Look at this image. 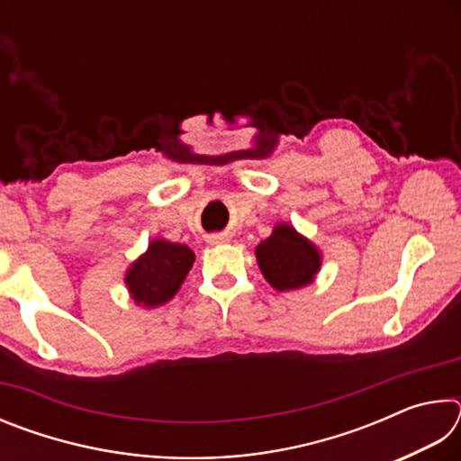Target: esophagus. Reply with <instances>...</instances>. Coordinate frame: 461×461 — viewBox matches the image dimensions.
<instances>
[{
  "label": "esophagus",
  "instance_id": "esophagus-1",
  "mask_svg": "<svg viewBox=\"0 0 461 461\" xmlns=\"http://www.w3.org/2000/svg\"><path fill=\"white\" fill-rule=\"evenodd\" d=\"M207 241H209V244H221V241H225V238L220 236V233H213V236L207 238Z\"/></svg>",
  "mask_w": 461,
  "mask_h": 461
}]
</instances>
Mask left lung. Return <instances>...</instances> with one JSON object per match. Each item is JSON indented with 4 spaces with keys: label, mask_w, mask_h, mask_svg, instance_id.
<instances>
[{
    "label": "left lung",
    "mask_w": 461,
    "mask_h": 461,
    "mask_svg": "<svg viewBox=\"0 0 461 461\" xmlns=\"http://www.w3.org/2000/svg\"><path fill=\"white\" fill-rule=\"evenodd\" d=\"M256 260L264 278L276 291H294L313 283L321 268V252L293 225L278 223L270 238L256 248Z\"/></svg>",
    "instance_id": "1"
}]
</instances>
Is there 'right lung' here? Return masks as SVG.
Returning <instances> with one entry per match:
<instances>
[{
  "label": "right lung",
  "instance_id": "1",
  "mask_svg": "<svg viewBox=\"0 0 461 461\" xmlns=\"http://www.w3.org/2000/svg\"><path fill=\"white\" fill-rule=\"evenodd\" d=\"M194 262L189 246L167 240H152L146 252L126 272L130 296L136 305L160 307L178 293Z\"/></svg>",
  "mask_w": 461,
  "mask_h": 461
}]
</instances>
